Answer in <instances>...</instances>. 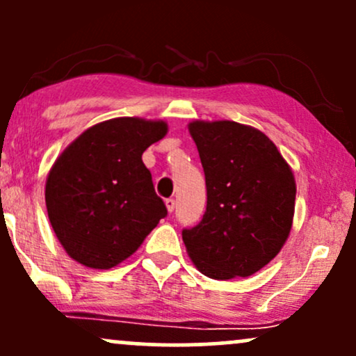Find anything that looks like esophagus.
<instances>
[{
  "label": "esophagus",
  "instance_id": "obj_1",
  "mask_svg": "<svg viewBox=\"0 0 356 356\" xmlns=\"http://www.w3.org/2000/svg\"><path fill=\"white\" fill-rule=\"evenodd\" d=\"M165 206H167V211L174 212V209H175V199L174 197L165 199Z\"/></svg>",
  "mask_w": 356,
  "mask_h": 356
}]
</instances>
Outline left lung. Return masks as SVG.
I'll use <instances>...</instances> for the list:
<instances>
[{
  "mask_svg": "<svg viewBox=\"0 0 356 356\" xmlns=\"http://www.w3.org/2000/svg\"><path fill=\"white\" fill-rule=\"evenodd\" d=\"M206 175L201 222L184 227L191 259L212 280L246 277L264 268L288 239L296 184L269 138L238 122H192Z\"/></svg>",
  "mask_w": 356,
  "mask_h": 356,
  "instance_id": "left-lung-1",
  "label": "left lung"
}]
</instances>
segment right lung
<instances>
[{
	"label": "right lung",
	"mask_w": 356,
	"mask_h": 356,
	"mask_svg": "<svg viewBox=\"0 0 356 356\" xmlns=\"http://www.w3.org/2000/svg\"><path fill=\"white\" fill-rule=\"evenodd\" d=\"M165 122L118 117L90 127L56 159L47 179L48 218L65 251L95 269L117 266L167 216L142 154Z\"/></svg>",
	"instance_id": "1"
}]
</instances>
